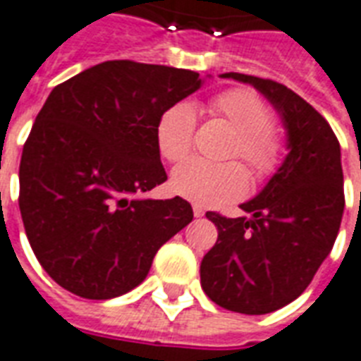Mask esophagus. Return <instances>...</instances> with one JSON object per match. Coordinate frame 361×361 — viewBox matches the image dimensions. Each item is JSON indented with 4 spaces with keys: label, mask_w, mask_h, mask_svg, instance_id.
I'll return each mask as SVG.
<instances>
[{
    "label": "esophagus",
    "mask_w": 361,
    "mask_h": 361,
    "mask_svg": "<svg viewBox=\"0 0 361 361\" xmlns=\"http://www.w3.org/2000/svg\"><path fill=\"white\" fill-rule=\"evenodd\" d=\"M193 214L195 218H202L204 216V208L199 207V204H193Z\"/></svg>",
    "instance_id": "1"
}]
</instances>
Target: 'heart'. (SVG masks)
<instances>
[{"instance_id": "b5f03b06", "label": "heart", "mask_w": 361, "mask_h": 361, "mask_svg": "<svg viewBox=\"0 0 361 361\" xmlns=\"http://www.w3.org/2000/svg\"><path fill=\"white\" fill-rule=\"evenodd\" d=\"M208 113L228 122L235 140L228 149L229 159H243L258 180L269 178L281 164L283 141L271 122L274 114L260 95L247 87L218 93L208 103ZM197 111L191 103H176L160 116L159 149L170 162L185 160L193 149ZM248 172L241 162H208L193 159L172 173V189L201 207H220L245 195Z\"/></svg>"}]
</instances>
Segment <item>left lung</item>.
Returning a JSON list of instances; mask_svg holds the SVG:
<instances>
[{
  "instance_id": "obj_1",
  "label": "left lung",
  "mask_w": 361,
  "mask_h": 361,
  "mask_svg": "<svg viewBox=\"0 0 361 361\" xmlns=\"http://www.w3.org/2000/svg\"><path fill=\"white\" fill-rule=\"evenodd\" d=\"M255 85L287 130L285 157L268 185L243 202L247 216L207 212L218 241L201 262V285L218 306L260 316L302 295L335 245L344 210L341 145L329 122L279 82L228 72Z\"/></svg>"
}]
</instances>
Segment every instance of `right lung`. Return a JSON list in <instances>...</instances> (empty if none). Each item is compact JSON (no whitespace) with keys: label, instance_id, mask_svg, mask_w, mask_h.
Returning <instances> with one entry per match:
<instances>
[{"label":"right lung","instance_id":"obj_1","mask_svg":"<svg viewBox=\"0 0 361 361\" xmlns=\"http://www.w3.org/2000/svg\"><path fill=\"white\" fill-rule=\"evenodd\" d=\"M201 84L185 68L105 61L53 87L24 143L18 208L38 262L63 289L126 295L193 220L181 197L133 195L168 180L160 116Z\"/></svg>","mask_w":361,"mask_h":361}]
</instances>
